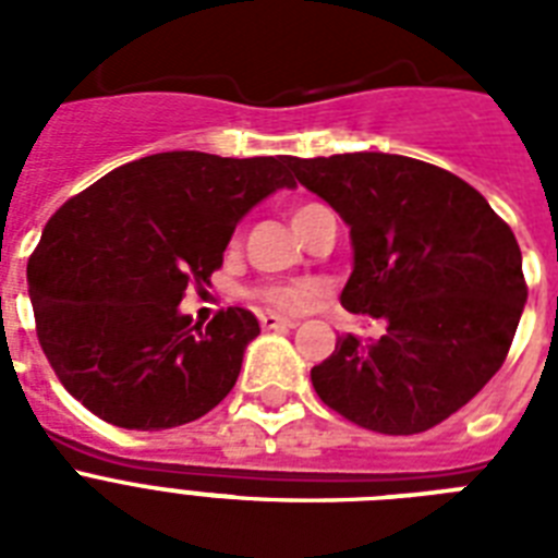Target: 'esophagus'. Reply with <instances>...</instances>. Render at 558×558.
I'll return each instance as SVG.
<instances>
[{"label":"esophagus","instance_id":"1","mask_svg":"<svg viewBox=\"0 0 558 558\" xmlns=\"http://www.w3.org/2000/svg\"><path fill=\"white\" fill-rule=\"evenodd\" d=\"M260 327L263 330H289V327H298V318H283V315L263 313Z\"/></svg>","mask_w":558,"mask_h":558}]
</instances>
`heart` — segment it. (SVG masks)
Segmentation results:
<instances>
[{
  "label": "heart",
  "mask_w": 558,
  "mask_h": 558,
  "mask_svg": "<svg viewBox=\"0 0 558 558\" xmlns=\"http://www.w3.org/2000/svg\"><path fill=\"white\" fill-rule=\"evenodd\" d=\"M313 208H318V205H301V208L295 210L292 222L304 217V214H310ZM310 292H313V289H310V283H283V287L263 289L260 298L269 306H278V310H301V306L306 304Z\"/></svg>",
  "instance_id": "b5f03b06"
}]
</instances>
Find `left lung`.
<instances>
[{
	"label": "left lung",
	"mask_w": 558,
	"mask_h": 558,
	"mask_svg": "<svg viewBox=\"0 0 558 558\" xmlns=\"http://www.w3.org/2000/svg\"><path fill=\"white\" fill-rule=\"evenodd\" d=\"M350 228L341 306L388 324L313 367L324 405L379 434H420L463 408L507 359L527 287L515 234L454 173L390 153L289 159Z\"/></svg>",
	"instance_id": "left-lung-1"
}]
</instances>
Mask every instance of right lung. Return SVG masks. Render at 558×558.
I'll list each match as a JSON object with an SVG mask.
<instances>
[{"label":"right lung","instance_id":"obj_1","mask_svg":"<svg viewBox=\"0 0 558 558\" xmlns=\"http://www.w3.org/2000/svg\"><path fill=\"white\" fill-rule=\"evenodd\" d=\"M289 156L173 150L116 168L69 199L28 260L43 353L92 414L135 432L193 423L234 388L260 324L228 306L208 327L179 310L210 287L236 222L280 187Z\"/></svg>","mask_w":558,"mask_h":558}]
</instances>
